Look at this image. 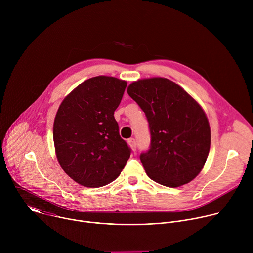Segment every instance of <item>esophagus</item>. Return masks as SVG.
Here are the masks:
<instances>
[{
    "label": "esophagus",
    "mask_w": 253,
    "mask_h": 253,
    "mask_svg": "<svg viewBox=\"0 0 253 253\" xmlns=\"http://www.w3.org/2000/svg\"><path fill=\"white\" fill-rule=\"evenodd\" d=\"M127 142L129 144V146L132 148V150L135 151L136 150V141H135V139L134 138H129Z\"/></svg>",
    "instance_id": "1"
}]
</instances>
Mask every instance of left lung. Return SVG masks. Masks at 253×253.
<instances>
[{"instance_id": "1", "label": "left lung", "mask_w": 253, "mask_h": 253, "mask_svg": "<svg viewBox=\"0 0 253 253\" xmlns=\"http://www.w3.org/2000/svg\"><path fill=\"white\" fill-rule=\"evenodd\" d=\"M127 93L149 123L150 149L140 155L147 175L172 188L192 181L202 170L210 149V126L201 106L166 78L135 81Z\"/></svg>"}]
</instances>
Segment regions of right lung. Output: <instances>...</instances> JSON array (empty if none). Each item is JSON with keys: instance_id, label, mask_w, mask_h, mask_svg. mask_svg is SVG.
Segmentation results:
<instances>
[{"instance_id": "1", "label": "right lung", "mask_w": 253, "mask_h": 253, "mask_svg": "<svg viewBox=\"0 0 253 253\" xmlns=\"http://www.w3.org/2000/svg\"><path fill=\"white\" fill-rule=\"evenodd\" d=\"M127 82L109 76L76 87L57 111L53 138L65 173L85 187H101L120 175L131 149L119 135L114 112Z\"/></svg>"}]
</instances>
